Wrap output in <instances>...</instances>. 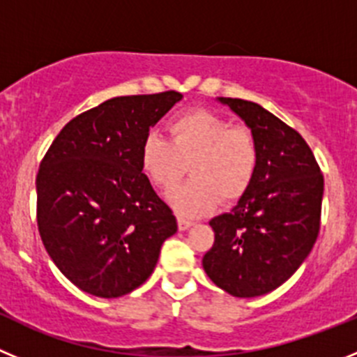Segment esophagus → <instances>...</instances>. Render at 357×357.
Here are the masks:
<instances>
[{"label":"esophagus","mask_w":357,"mask_h":357,"mask_svg":"<svg viewBox=\"0 0 357 357\" xmlns=\"http://www.w3.org/2000/svg\"><path fill=\"white\" fill-rule=\"evenodd\" d=\"M176 222H178V229L181 230H185L193 225V222H191V220H185V218H182V216L176 218Z\"/></svg>","instance_id":"1"}]
</instances>
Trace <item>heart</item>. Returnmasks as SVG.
I'll return each instance as SVG.
<instances>
[{
  "instance_id": "b5f03b06",
  "label": "heart",
  "mask_w": 357,
  "mask_h": 357,
  "mask_svg": "<svg viewBox=\"0 0 357 357\" xmlns=\"http://www.w3.org/2000/svg\"><path fill=\"white\" fill-rule=\"evenodd\" d=\"M169 141L157 134L144 137L141 169L162 193H172L189 172L193 181L173 197L181 213L197 216L222 204H234L248 193L261 162L257 135L245 125H232L206 109L188 110L168 123Z\"/></svg>"
}]
</instances>
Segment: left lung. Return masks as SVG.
I'll return each mask as SVG.
<instances>
[{
    "label": "left lung",
    "mask_w": 357,
    "mask_h": 357,
    "mask_svg": "<svg viewBox=\"0 0 357 357\" xmlns=\"http://www.w3.org/2000/svg\"><path fill=\"white\" fill-rule=\"evenodd\" d=\"M257 135L254 184L230 213L213 218L202 264L218 288L241 298L279 288L304 263L320 230L324 175L295 128L254 102L220 98Z\"/></svg>",
    "instance_id": "1"
}]
</instances>
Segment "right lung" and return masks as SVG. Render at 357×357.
I'll list each match as a JSON object with an SVG mask.
<instances>
[{
  "instance_id": "right-lung-1",
  "label": "right lung",
  "mask_w": 357,
  "mask_h": 357,
  "mask_svg": "<svg viewBox=\"0 0 357 357\" xmlns=\"http://www.w3.org/2000/svg\"><path fill=\"white\" fill-rule=\"evenodd\" d=\"M176 91L110 98L59 132L37 173V227L56 268L82 291L116 298L155 268L176 218L141 169L144 137Z\"/></svg>"
}]
</instances>
